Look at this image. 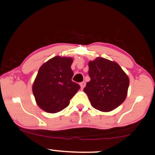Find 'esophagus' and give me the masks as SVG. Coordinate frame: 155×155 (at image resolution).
I'll use <instances>...</instances> for the list:
<instances>
[{"instance_id":"1","label":"esophagus","mask_w":155,"mask_h":155,"mask_svg":"<svg viewBox=\"0 0 155 155\" xmlns=\"http://www.w3.org/2000/svg\"><path fill=\"white\" fill-rule=\"evenodd\" d=\"M85 84H86V83H85L84 81H82V82L80 83V87H81V90H82V89H84V87Z\"/></svg>"}]
</instances>
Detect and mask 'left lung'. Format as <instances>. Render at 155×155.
<instances>
[{
  "instance_id": "8db88e82",
  "label": "left lung",
  "mask_w": 155,
  "mask_h": 155,
  "mask_svg": "<svg viewBox=\"0 0 155 155\" xmlns=\"http://www.w3.org/2000/svg\"><path fill=\"white\" fill-rule=\"evenodd\" d=\"M89 76L84 92L92 106L103 112H108L120 106L126 99L130 80L114 61L97 57L90 61Z\"/></svg>"
}]
</instances>
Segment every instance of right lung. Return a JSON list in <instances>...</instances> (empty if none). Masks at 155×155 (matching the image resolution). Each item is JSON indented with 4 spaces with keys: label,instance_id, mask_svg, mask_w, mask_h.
<instances>
[{
    "label": "right lung",
    "instance_id": "add662e5",
    "mask_svg": "<svg viewBox=\"0 0 155 155\" xmlns=\"http://www.w3.org/2000/svg\"><path fill=\"white\" fill-rule=\"evenodd\" d=\"M73 58L56 56L39 68L32 90L38 106L54 114L66 108L80 86L72 81Z\"/></svg>",
    "mask_w": 155,
    "mask_h": 155
}]
</instances>
